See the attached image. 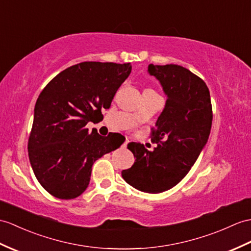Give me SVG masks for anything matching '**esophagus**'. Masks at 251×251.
Segmentation results:
<instances>
[{"instance_id":"1","label":"esophagus","mask_w":251,"mask_h":251,"mask_svg":"<svg viewBox=\"0 0 251 251\" xmlns=\"http://www.w3.org/2000/svg\"><path fill=\"white\" fill-rule=\"evenodd\" d=\"M128 142H129V141H128V139H126V140H125V141H124V143H123V144H122V148H123V149H125V148L127 147V144H128Z\"/></svg>"}]
</instances>
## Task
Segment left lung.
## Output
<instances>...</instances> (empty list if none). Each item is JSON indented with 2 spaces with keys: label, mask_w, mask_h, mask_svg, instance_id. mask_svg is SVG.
<instances>
[{
  "label": "left lung",
  "mask_w": 251,
  "mask_h": 251,
  "mask_svg": "<svg viewBox=\"0 0 251 251\" xmlns=\"http://www.w3.org/2000/svg\"><path fill=\"white\" fill-rule=\"evenodd\" d=\"M148 72L167 95L151 135L157 147L148 151L141 143H128L136 160L122 176L140 191L159 194L178 184L194 166L208 140L213 111L207 85L187 68L150 64Z\"/></svg>",
  "instance_id": "left-lung-1"
}]
</instances>
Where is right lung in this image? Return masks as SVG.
<instances>
[{
    "mask_svg": "<svg viewBox=\"0 0 251 251\" xmlns=\"http://www.w3.org/2000/svg\"><path fill=\"white\" fill-rule=\"evenodd\" d=\"M131 73L130 63L82 62L66 68L40 93L28 137V158L39 184L55 198L75 199L87 188L92 166L125 138L85 128L109 109Z\"/></svg>",
    "mask_w": 251,
    "mask_h": 251,
    "instance_id": "1",
    "label": "right lung"
}]
</instances>
